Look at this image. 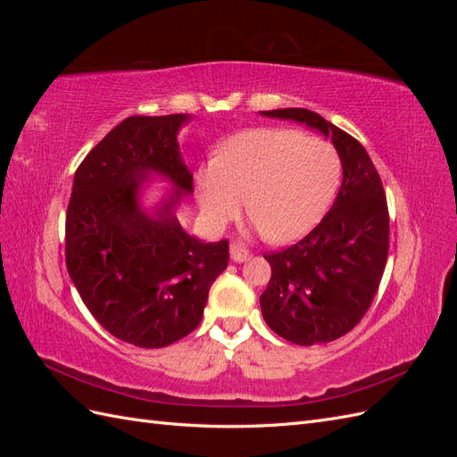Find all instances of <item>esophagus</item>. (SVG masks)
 <instances>
[{
  "instance_id": "1",
  "label": "esophagus",
  "mask_w": 457,
  "mask_h": 457,
  "mask_svg": "<svg viewBox=\"0 0 457 457\" xmlns=\"http://www.w3.org/2000/svg\"><path fill=\"white\" fill-rule=\"evenodd\" d=\"M250 250H247V247L244 245V244H240V242H234L232 245H230V257H232V261H237V262H242V261H245V259H250Z\"/></svg>"
}]
</instances>
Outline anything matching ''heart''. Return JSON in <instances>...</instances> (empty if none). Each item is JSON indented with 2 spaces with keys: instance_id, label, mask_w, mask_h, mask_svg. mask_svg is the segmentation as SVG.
<instances>
[{
  "instance_id": "obj_1",
  "label": "heart",
  "mask_w": 457,
  "mask_h": 457,
  "mask_svg": "<svg viewBox=\"0 0 457 457\" xmlns=\"http://www.w3.org/2000/svg\"><path fill=\"white\" fill-rule=\"evenodd\" d=\"M341 181V158L324 141L297 129L244 131L196 177L204 213L223 225L244 198L262 237L276 244L307 234L324 217Z\"/></svg>"
}]
</instances>
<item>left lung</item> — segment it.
I'll return each mask as SVG.
<instances>
[{"instance_id":"left-lung-1","label":"left lung","mask_w":457,"mask_h":457,"mask_svg":"<svg viewBox=\"0 0 457 457\" xmlns=\"http://www.w3.org/2000/svg\"><path fill=\"white\" fill-rule=\"evenodd\" d=\"M307 123L331 137L343 183L329 212L294 245L265 253L270 280L261 294L269 328L295 345L336 341L362 320L389 255V207L381 177L353 135L307 108L262 112Z\"/></svg>"}]
</instances>
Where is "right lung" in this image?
I'll return each mask as SVG.
<instances>
[{
	"mask_svg": "<svg viewBox=\"0 0 457 457\" xmlns=\"http://www.w3.org/2000/svg\"><path fill=\"white\" fill-rule=\"evenodd\" d=\"M185 114L129 116L79 163L66 210V269L81 301L108 334L143 349L183 339L228 265V240L188 237L171 210L195 190L179 154ZM150 170L178 190L156 216L136 205Z\"/></svg>",
	"mask_w": 457,
	"mask_h": 457,
	"instance_id": "1",
	"label": "right lung"
}]
</instances>
